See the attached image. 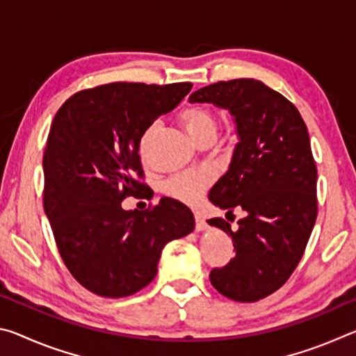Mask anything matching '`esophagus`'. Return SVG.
Instances as JSON below:
<instances>
[{"label":"esophagus","instance_id":"obj_1","mask_svg":"<svg viewBox=\"0 0 356 356\" xmlns=\"http://www.w3.org/2000/svg\"><path fill=\"white\" fill-rule=\"evenodd\" d=\"M195 229L197 232L206 231L207 229V222L202 218V215L200 212H195Z\"/></svg>","mask_w":356,"mask_h":356}]
</instances>
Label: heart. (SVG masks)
<instances>
[{
    "label": "heart",
    "mask_w": 356,
    "mask_h": 356,
    "mask_svg": "<svg viewBox=\"0 0 356 356\" xmlns=\"http://www.w3.org/2000/svg\"><path fill=\"white\" fill-rule=\"evenodd\" d=\"M179 122L182 124V127L188 131V135L196 143H202L207 138H213L215 129H216V120L213 113L209 110L207 106L200 104H191L186 105L184 110L179 113ZM147 130L143 135L140 143V150L143 154L144 144L147 141L149 136ZM213 182V174L209 170H196V171H186L177 176L166 180L165 184V193L172 200L180 201L184 204H196L202 200V196L206 195L209 186Z\"/></svg>",
    "instance_id": "heart-1"
}]
</instances>
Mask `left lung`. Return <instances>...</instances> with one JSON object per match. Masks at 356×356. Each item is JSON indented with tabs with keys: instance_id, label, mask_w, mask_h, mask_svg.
Instances as JSON below:
<instances>
[{
	"instance_id": "left-lung-1",
	"label": "left lung",
	"mask_w": 356,
	"mask_h": 356,
	"mask_svg": "<svg viewBox=\"0 0 356 356\" xmlns=\"http://www.w3.org/2000/svg\"><path fill=\"white\" fill-rule=\"evenodd\" d=\"M227 108L240 143L229 171L209 193L215 206L245 210L237 231L209 220L231 236L236 256L210 272L225 297L251 303L291 278L317 218V168L303 118L291 100L251 78L218 81L190 95Z\"/></svg>"
}]
</instances>
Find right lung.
Listing matches in <instances>:
<instances>
[{
  "label": "right lung",
  "instance_id": "1",
  "mask_svg": "<svg viewBox=\"0 0 356 356\" xmlns=\"http://www.w3.org/2000/svg\"><path fill=\"white\" fill-rule=\"evenodd\" d=\"M193 84L108 83L78 91L53 119L44 152V209L59 256L83 287L120 298L146 287L168 242L195 229L191 210L163 197L124 210L147 184L140 141Z\"/></svg>",
  "mask_w": 356,
  "mask_h": 356
}]
</instances>
